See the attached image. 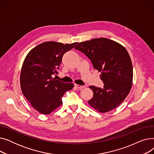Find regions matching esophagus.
Returning a JSON list of instances; mask_svg holds the SVG:
<instances>
[{
  "mask_svg": "<svg viewBox=\"0 0 154 154\" xmlns=\"http://www.w3.org/2000/svg\"><path fill=\"white\" fill-rule=\"evenodd\" d=\"M75 86L76 88H78V89H82V88L85 87V86H84V85H78V84H75Z\"/></svg>",
  "mask_w": 154,
  "mask_h": 154,
  "instance_id": "obj_1",
  "label": "esophagus"
}]
</instances>
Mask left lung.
I'll list each match as a JSON object with an SVG mask.
<instances>
[{"mask_svg": "<svg viewBox=\"0 0 154 154\" xmlns=\"http://www.w3.org/2000/svg\"><path fill=\"white\" fill-rule=\"evenodd\" d=\"M75 48L89 59L101 72L103 88L90 86L94 92L88 103L101 113L110 111L122 103L130 92L133 79L131 59L125 48L107 38H94L78 44Z\"/></svg>", "mask_w": 154, "mask_h": 154, "instance_id": "8db88e82", "label": "left lung"}]
</instances>
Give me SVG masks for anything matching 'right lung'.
<instances>
[{
    "mask_svg": "<svg viewBox=\"0 0 154 154\" xmlns=\"http://www.w3.org/2000/svg\"><path fill=\"white\" fill-rule=\"evenodd\" d=\"M77 44L42 43L32 48L23 62L20 80L22 94L42 114H49L60 106L64 93L74 87L72 83L62 82L52 75L58 74L63 54Z\"/></svg>",
    "mask_w": 154,
    "mask_h": 154,
    "instance_id": "right-lung-1",
    "label": "right lung"
}]
</instances>
